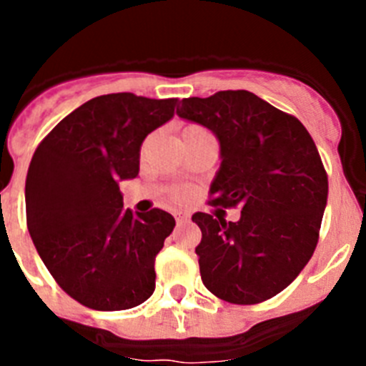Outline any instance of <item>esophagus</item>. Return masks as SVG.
<instances>
[{"label":"esophagus","instance_id":"34e87169","mask_svg":"<svg viewBox=\"0 0 366 366\" xmlns=\"http://www.w3.org/2000/svg\"><path fill=\"white\" fill-rule=\"evenodd\" d=\"M190 219V216L189 214H176V222H177V225H183V223H187Z\"/></svg>","mask_w":366,"mask_h":366}]
</instances>
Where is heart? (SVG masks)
Returning <instances> with one entry per match:
<instances>
[{
  "mask_svg": "<svg viewBox=\"0 0 366 366\" xmlns=\"http://www.w3.org/2000/svg\"><path fill=\"white\" fill-rule=\"evenodd\" d=\"M176 198H177V199H181V198H183V194H177Z\"/></svg>",
  "mask_w": 366,
  "mask_h": 366,
  "instance_id": "heart-1",
  "label": "heart"
}]
</instances>
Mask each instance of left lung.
Masks as SVG:
<instances>
[{
  "label": "left lung",
  "instance_id": "left-lung-1",
  "mask_svg": "<svg viewBox=\"0 0 366 366\" xmlns=\"http://www.w3.org/2000/svg\"><path fill=\"white\" fill-rule=\"evenodd\" d=\"M177 115L216 134L222 167L214 207H240L238 222L196 212L199 273L212 295L258 304L286 290L312 258L328 198V176L302 122L245 89L181 100Z\"/></svg>",
  "mask_w": 366,
  "mask_h": 366
}]
</instances>
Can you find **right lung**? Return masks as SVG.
Listing matches in <instances>:
<instances>
[{
    "instance_id": "right-lung-1",
    "label": "right lung",
    "mask_w": 366,
    "mask_h": 366,
    "mask_svg": "<svg viewBox=\"0 0 366 366\" xmlns=\"http://www.w3.org/2000/svg\"><path fill=\"white\" fill-rule=\"evenodd\" d=\"M177 99L112 93L87 100L41 139L25 179L27 227L64 292L99 312L130 310L155 290L154 262L172 214L122 207L119 183L139 174L144 137Z\"/></svg>"
}]
</instances>
